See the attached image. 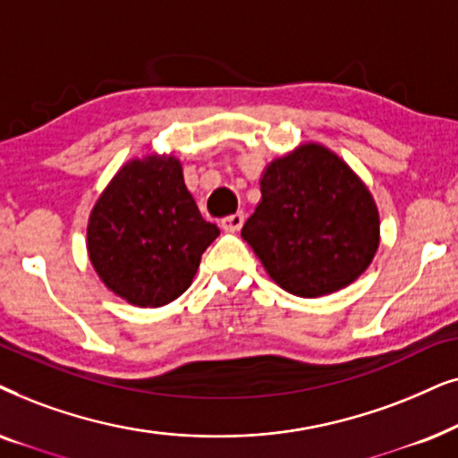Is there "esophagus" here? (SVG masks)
<instances>
[{"label":"esophagus","instance_id":"esophagus-1","mask_svg":"<svg viewBox=\"0 0 458 458\" xmlns=\"http://www.w3.org/2000/svg\"><path fill=\"white\" fill-rule=\"evenodd\" d=\"M242 224H245V216H242V213H233V216L222 219V228L225 233H239Z\"/></svg>","mask_w":458,"mask_h":458}]
</instances>
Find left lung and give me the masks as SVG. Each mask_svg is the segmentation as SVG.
<instances>
[{
    "mask_svg": "<svg viewBox=\"0 0 458 458\" xmlns=\"http://www.w3.org/2000/svg\"><path fill=\"white\" fill-rule=\"evenodd\" d=\"M261 200L241 236L278 286L297 297L344 289L379 247V211L347 163L303 144L261 175Z\"/></svg>",
    "mask_w": 458,
    "mask_h": 458,
    "instance_id": "1",
    "label": "left lung"
}]
</instances>
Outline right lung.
I'll return each instance as SVG.
<instances>
[{"instance_id": "add662e5", "label": "right lung", "mask_w": 458, "mask_h": 458, "mask_svg": "<svg viewBox=\"0 0 458 458\" xmlns=\"http://www.w3.org/2000/svg\"><path fill=\"white\" fill-rule=\"evenodd\" d=\"M219 236L200 216L175 157L133 158L94 205L89 261L108 289L140 308L178 300Z\"/></svg>"}]
</instances>
